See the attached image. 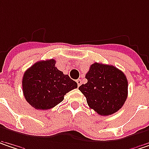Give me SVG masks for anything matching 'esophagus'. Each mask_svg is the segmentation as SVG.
<instances>
[{"label": "esophagus", "instance_id": "esophagus-1", "mask_svg": "<svg viewBox=\"0 0 149 149\" xmlns=\"http://www.w3.org/2000/svg\"><path fill=\"white\" fill-rule=\"evenodd\" d=\"M76 82H77V86H78V87L82 84V80H81V79H77Z\"/></svg>", "mask_w": 149, "mask_h": 149}]
</instances>
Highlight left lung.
I'll return each instance as SVG.
<instances>
[{"label":"left lung","instance_id":"obj_1","mask_svg":"<svg viewBox=\"0 0 149 149\" xmlns=\"http://www.w3.org/2000/svg\"><path fill=\"white\" fill-rule=\"evenodd\" d=\"M88 83L78 89L87 99L88 106L100 116H109L120 109L128 93L127 77L110 65L93 63L86 77Z\"/></svg>","mask_w":149,"mask_h":149}]
</instances>
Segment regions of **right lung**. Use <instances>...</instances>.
I'll use <instances>...</instances> for the list:
<instances>
[{
    "label": "right lung",
    "instance_id": "right-lung-1",
    "mask_svg": "<svg viewBox=\"0 0 149 149\" xmlns=\"http://www.w3.org/2000/svg\"><path fill=\"white\" fill-rule=\"evenodd\" d=\"M77 83L56 67L54 59L40 61L22 77V92L27 102L36 109H49L64 100Z\"/></svg>",
    "mask_w": 149,
    "mask_h": 149
}]
</instances>
